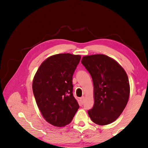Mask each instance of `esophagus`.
Listing matches in <instances>:
<instances>
[{"label": "esophagus", "instance_id": "esophagus-1", "mask_svg": "<svg viewBox=\"0 0 148 148\" xmlns=\"http://www.w3.org/2000/svg\"><path fill=\"white\" fill-rule=\"evenodd\" d=\"M79 101H80V102H81V103L83 104L84 102V97H81V98L79 99Z\"/></svg>", "mask_w": 148, "mask_h": 148}]
</instances>
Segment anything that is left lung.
<instances>
[{"label":"left lung","mask_w":148,"mask_h":148,"mask_svg":"<svg viewBox=\"0 0 148 148\" xmlns=\"http://www.w3.org/2000/svg\"><path fill=\"white\" fill-rule=\"evenodd\" d=\"M82 63L91 74L94 86V105L88 110L95 123L105 125L116 121L128 102V76L118 62L105 55L85 56Z\"/></svg>","instance_id":"8db88e82"}]
</instances>
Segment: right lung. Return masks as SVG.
I'll return each mask as SVG.
<instances>
[{
	"instance_id": "1",
	"label": "right lung",
	"mask_w": 148,
	"mask_h": 148,
	"mask_svg": "<svg viewBox=\"0 0 148 148\" xmlns=\"http://www.w3.org/2000/svg\"><path fill=\"white\" fill-rule=\"evenodd\" d=\"M81 56L60 53L42 62L34 77L32 91L44 118L56 127L72 121L79 108L73 95L72 76Z\"/></svg>"
}]
</instances>
